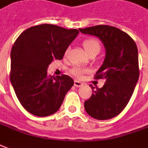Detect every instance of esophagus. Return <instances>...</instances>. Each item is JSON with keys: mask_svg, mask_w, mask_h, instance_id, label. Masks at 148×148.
<instances>
[{"mask_svg": "<svg viewBox=\"0 0 148 148\" xmlns=\"http://www.w3.org/2000/svg\"><path fill=\"white\" fill-rule=\"evenodd\" d=\"M74 87H80L81 86H82V83L81 82L78 81V80H75V81H74Z\"/></svg>", "mask_w": 148, "mask_h": 148, "instance_id": "esophagus-1", "label": "esophagus"}]
</instances>
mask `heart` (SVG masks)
Returning a JSON list of instances; mask_svg holds the SVG:
<instances>
[{
	"instance_id": "obj_1",
	"label": "heart",
	"mask_w": 148,
	"mask_h": 148,
	"mask_svg": "<svg viewBox=\"0 0 148 148\" xmlns=\"http://www.w3.org/2000/svg\"><path fill=\"white\" fill-rule=\"evenodd\" d=\"M82 46L84 48V50L86 51V53L88 54V55H91V54H93V53H99V50H100V45L99 43L96 40H94V39H87V40H85L82 43ZM68 54V50H66L65 52V57L67 56ZM71 74H73L74 76L77 77V78H82V76L85 74H87L88 72V70L84 69V68H82L80 66H74L72 68L71 70Z\"/></svg>"
}]
</instances>
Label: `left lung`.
I'll list each match as a JSON object with an SVG mask.
<instances>
[{"label": "left lung", "instance_id": "1", "mask_svg": "<svg viewBox=\"0 0 148 148\" xmlns=\"http://www.w3.org/2000/svg\"><path fill=\"white\" fill-rule=\"evenodd\" d=\"M78 30L98 37L105 49L104 61L95 78L106 81L95 90L90 85L92 95L84 102V108L91 117L108 120L117 116L133 95L139 77L137 46L128 34L114 27L98 25Z\"/></svg>", "mask_w": 148, "mask_h": 148}]
</instances>
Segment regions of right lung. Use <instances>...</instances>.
Returning <instances> with one entry per match:
<instances>
[{"label": "right lung", "instance_id": "1", "mask_svg": "<svg viewBox=\"0 0 148 148\" xmlns=\"http://www.w3.org/2000/svg\"><path fill=\"white\" fill-rule=\"evenodd\" d=\"M78 33L76 29L41 24L27 29L16 40L10 53V82L30 113L47 116L60 108L74 80L66 74L51 76L47 70L54 59L63 58Z\"/></svg>", "mask_w": 148, "mask_h": 148}]
</instances>
